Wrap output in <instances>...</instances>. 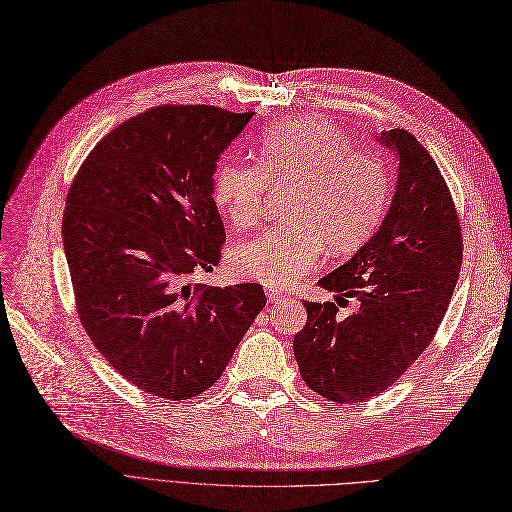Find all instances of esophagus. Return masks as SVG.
Returning <instances> with one entry per match:
<instances>
[{
	"label": "esophagus",
	"instance_id": "1",
	"mask_svg": "<svg viewBox=\"0 0 512 512\" xmlns=\"http://www.w3.org/2000/svg\"><path fill=\"white\" fill-rule=\"evenodd\" d=\"M268 300L270 302H280V300H283V293L276 291V289H268Z\"/></svg>",
	"mask_w": 512,
	"mask_h": 512
}]
</instances>
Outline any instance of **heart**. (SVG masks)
Here are the masks:
<instances>
[{
    "instance_id": "b5f03b06",
    "label": "heart",
    "mask_w": 512,
    "mask_h": 512,
    "mask_svg": "<svg viewBox=\"0 0 512 512\" xmlns=\"http://www.w3.org/2000/svg\"><path fill=\"white\" fill-rule=\"evenodd\" d=\"M268 185L293 191L287 223L236 246L229 268L263 287H291L327 246L353 253L364 246L389 206L387 163L372 151L351 148L344 131L323 117L272 125L259 144V166L221 161L212 174V200L236 229L259 223Z\"/></svg>"
}]
</instances>
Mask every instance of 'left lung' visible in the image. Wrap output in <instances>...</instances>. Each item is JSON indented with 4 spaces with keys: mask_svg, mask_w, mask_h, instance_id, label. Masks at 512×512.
<instances>
[{
    "mask_svg": "<svg viewBox=\"0 0 512 512\" xmlns=\"http://www.w3.org/2000/svg\"><path fill=\"white\" fill-rule=\"evenodd\" d=\"M378 142L400 161L387 217L351 261L319 280L357 298L359 310L344 317L334 302H304L308 319L293 338L304 383L336 404L383 393L427 349L464 253L453 197L432 155L406 129L383 131Z\"/></svg>",
    "mask_w": 512,
    "mask_h": 512,
    "instance_id": "obj_1",
    "label": "left lung"
}]
</instances>
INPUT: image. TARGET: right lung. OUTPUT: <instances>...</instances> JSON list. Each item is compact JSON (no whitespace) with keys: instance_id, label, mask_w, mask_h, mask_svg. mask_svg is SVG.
Instances as JSON below:
<instances>
[{"instance_id":"right-lung-1","label":"right lung","mask_w":512,"mask_h":512,"mask_svg":"<svg viewBox=\"0 0 512 512\" xmlns=\"http://www.w3.org/2000/svg\"><path fill=\"white\" fill-rule=\"evenodd\" d=\"M253 112L157 106L104 136L63 212L78 317L138 389L189 400L212 387L266 306L257 283L193 285L221 261L212 174Z\"/></svg>"}]
</instances>
